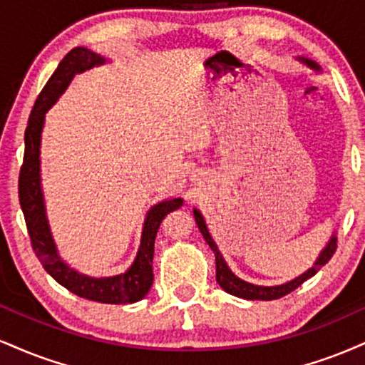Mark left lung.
Segmentation results:
<instances>
[{
  "label": "left lung",
  "mask_w": 365,
  "mask_h": 365,
  "mask_svg": "<svg viewBox=\"0 0 365 365\" xmlns=\"http://www.w3.org/2000/svg\"><path fill=\"white\" fill-rule=\"evenodd\" d=\"M299 61H301V63H304L306 66H309V68L314 69V71H319V66L316 64L314 61L304 59V57H299ZM194 217H195L197 226H199V230L202 232V236H204V240L207 241L210 250L214 252V257H216V280H217V284L221 285V287L225 289L227 294H231V296H236V297H241V299L272 301V299H280V297L287 296V294L292 292L294 289L299 287L302 282H306V280L313 277L316 272L322 269L323 265H327V263L330 262V258L333 257V253H335V250H336V236L331 235V238H330V241H328V245L323 248V252L319 253V257L316 258L314 265L311 267L309 270H306L304 274L299 275V277H296L294 280H291V282H285L282 285H270V287H265V285H255V284L245 282V280L238 279L230 270V267L226 265L222 255L219 253L217 245L214 243L212 238H210L207 226H205L204 217H202V214L197 209H194Z\"/></svg>",
  "instance_id": "left-lung-1"
}]
</instances>
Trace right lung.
Returning <instances> with one entry per match:
<instances>
[{"label":"right lung","instance_id":"obj_1","mask_svg":"<svg viewBox=\"0 0 365 365\" xmlns=\"http://www.w3.org/2000/svg\"><path fill=\"white\" fill-rule=\"evenodd\" d=\"M103 63V57L95 52L88 51L85 47H74L64 56L51 80L37 96L32 113L29 117L27 129H25V155L24 165L20 168L19 197L35 257L38 258L43 269L56 282H59L63 287L83 299L103 302V304H130V302L143 299L151 289L153 280H155L153 255H155L156 232L166 214L182 207L183 200H163L149 209L146 221H144L138 257L125 274L115 275V277L95 279L69 269L57 255L49 222H47L41 188V134L46 112L56 103V100L66 90L74 74Z\"/></svg>","mask_w":365,"mask_h":365}]
</instances>
